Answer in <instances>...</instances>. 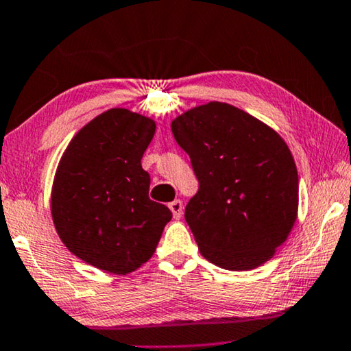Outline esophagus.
<instances>
[{
  "instance_id": "1",
  "label": "esophagus",
  "mask_w": 351,
  "mask_h": 351,
  "mask_svg": "<svg viewBox=\"0 0 351 351\" xmlns=\"http://www.w3.org/2000/svg\"><path fill=\"white\" fill-rule=\"evenodd\" d=\"M169 209H171L172 215H174L176 220H179V218L182 217V212H184V204H182L180 199H176L169 204Z\"/></svg>"
}]
</instances>
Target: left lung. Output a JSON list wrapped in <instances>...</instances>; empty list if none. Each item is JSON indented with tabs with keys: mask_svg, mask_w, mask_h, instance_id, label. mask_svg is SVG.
<instances>
[{
	"mask_svg": "<svg viewBox=\"0 0 351 351\" xmlns=\"http://www.w3.org/2000/svg\"><path fill=\"white\" fill-rule=\"evenodd\" d=\"M171 130L199 182L185 220L201 255L228 271L261 266L298 215V169L285 141L218 101L186 110Z\"/></svg>",
	"mask_w": 351,
	"mask_h": 351,
	"instance_id": "left-lung-1",
	"label": "left lung"
}]
</instances>
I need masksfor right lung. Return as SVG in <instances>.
Here are the masks:
<instances>
[{
	"instance_id": "right-lung-1",
	"label": "right lung",
	"mask_w": 351,
	"mask_h": 351,
	"mask_svg": "<svg viewBox=\"0 0 351 351\" xmlns=\"http://www.w3.org/2000/svg\"><path fill=\"white\" fill-rule=\"evenodd\" d=\"M155 121L109 109L71 139L52 188L55 230L71 253L125 276L149 261L172 212L149 197L141 160Z\"/></svg>"
}]
</instances>
